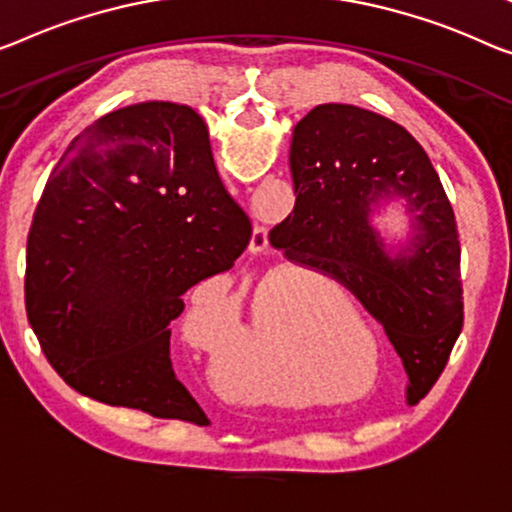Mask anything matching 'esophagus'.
<instances>
[{"label":"esophagus","instance_id":"1","mask_svg":"<svg viewBox=\"0 0 512 512\" xmlns=\"http://www.w3.org/2000/svg\"><path fill=\"white\" fill-rule=\"evenodd\" d=\"M266 246H269V236H266L264 227H257L253 241H250V253H264Z\"/></svg>","mask_w":512,"mask_h":512}]
</instances>
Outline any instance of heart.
Listing matches in <instances>:
<instances>
[{
  "mask_svg": "<svg viewBox=\"0 0 512 512\" xmlns=\"http://www.w3.org/2000/svg\"><path fill=\"white\" fill-rule=\"evenodd\" d=\"M335 303L345 305V296L331 289ZM303 301L299 285H271L257 294L248 322L241 326L236 345V319L223 296L195 292L190 310L183 319V329L197 352L211 365H227L239 393L259 402H296L305 398L308 388L299 375V358L305 345V326L294 310ZM358 322V329H361ZM312 370H326L342 384H358L368 368V356L354 342H333L317 349L308 358Z\"/></svg>",
  "mask_w": 512,
  "mask_h": 512,
  "instance_id": "b5f03b06",
  "label": "heart"
}]
</instances>
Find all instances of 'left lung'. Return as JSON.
I'll list each match as a JSON object with an SVG mask.
<instances>
[{
  "label": "left lung",
  "instance_id": "1",
  "mask_svg": "<svg viewBox=\"0 0 512 512\" xmlns=\"http://www.w3.org/2000/svg\"><path fill=\"white\" fill-rule=\"evenodd\" d=\"M289 167L296 204L269 243L352 289L402 358L416 404L444 372L464 319L460 239L437 170L400 124L345 103L317 105L294 126ZM395 199L412 225L388 247L371 216Z\"/></svg>",
  "mask_w": 512,
  "mask_h": 512
}]
</instances>
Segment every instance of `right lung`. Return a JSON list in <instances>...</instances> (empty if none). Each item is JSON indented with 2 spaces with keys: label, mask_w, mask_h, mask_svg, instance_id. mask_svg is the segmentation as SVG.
Instances as JSON below:
<instances>
[{
  "label": "right lung",
  "mask_w": 512,
  "mask_h": 512,
  "mask_svg": "<svg viewBox=\"0 0 512 512\" xmlns=\"http://www.w3.org/2000/svg\"><path fill=\"white\" fill-rule=\"evenodd\" d=\"M250 236L193 108L105 114L59 160L27 236L25 305L45 358L98 402L197 421L172 370V322Z\"/></svg>",
  "instance_id": "add662e5"
}]
</instances>
